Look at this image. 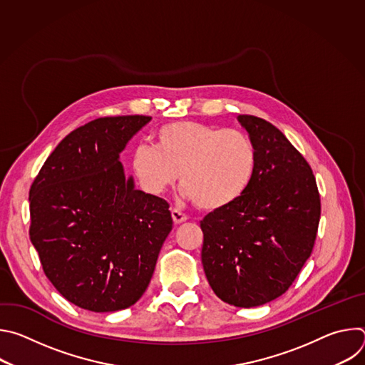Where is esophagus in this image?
<instances>
[{
    "label": "esophagus",
    "mask_w": 365,
    "mask_h": 365,
    "mask_svg": "<svg viewBox=\"0 0 365 365\" xmlns=\"http://www.w3.org/2000/svg\"><path fill=\"white\" fill-rule=\"evenodd\" d=\"M172 218H173L175 224H182L187 220V217L183 212H180L179 210H176V207H173V210H172Z\"/></svg>",
    "instance_id": "obj_1"
}]
</instances>
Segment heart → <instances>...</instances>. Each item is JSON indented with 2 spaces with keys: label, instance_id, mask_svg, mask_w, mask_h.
<instances>
[{
  "label": "heart",
  "instance_id": "heart-1",
  "mask_svg": "<svg viewBox=\"0 0 365 365\" xmlns=\"http://www.w3.org/2000/svg\"><path fill=\"white\" fill-rule=\"evenodd\" d=\"M133 172L151 196H163L180 175L186 195L206 212L222 211L247 189L255 168V148L238 130L196 121H175L154 135V148L140 145Z\"/></svg>",
  "mask_w": 365,
  "mask_h": 365
}]
</instances>
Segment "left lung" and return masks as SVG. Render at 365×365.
<instances>
[{"mask_svg":"<svg viewBox=\"0 0 365 365\" xmlns=\"http://www.w3.org/2000/svg\"><path fill=\"white\" fill-rule=\"evenodd\" d=\"M255 148L244 193L202 221V264L225 303L254 307L282 296L314 250L321 197L309 163L269 121L238 115Z\"/></svg>","mask_w":365,"mask_h":365,"instance_id":"obj_1","label":"left lung"}]
</instances>
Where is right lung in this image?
<instances>
[{"label": "right lung", "mask_w": 365, "mask_h": 365, "mask_svg": "<svg viewBox=\"0 0 365 365\" xmlns=\"http://www.w3.org/2000/svg\"><path fill=\"white\" fill-rule=\"evenodd\" d=\"M151 117L96 118L68 134L30 187V240L71 303L115 312L145 292L173 227L169 203L134 187L120 153Z\"/></svg>", "instance_id": "obj_1"}]
</instances>
